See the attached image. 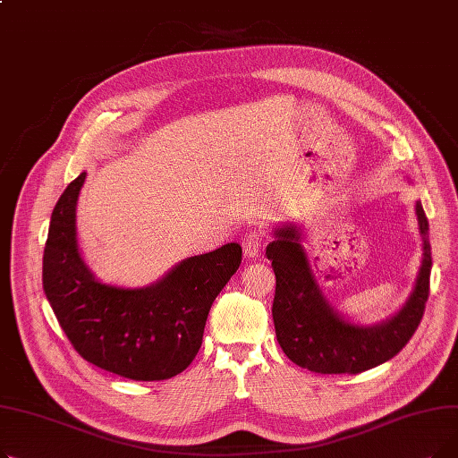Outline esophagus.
<instances>
[{
  "mask_svg": "<svg viewBox=\"0 0 458 458\" xmlns=\"http://www.w3.org/2000/svg\"><path fill=\"white\" fill-rule=\"evenodd\" d=\"M263 242H266V233L261 230H252L245 235L243 239V254L245 258H256L258 252L263 247Z\"/></svg>",
  "mask_w": 458,
  "mask_h": 458,
  "instance_id": "obj_1",
  "label": "esophagus"
}]
</instances>
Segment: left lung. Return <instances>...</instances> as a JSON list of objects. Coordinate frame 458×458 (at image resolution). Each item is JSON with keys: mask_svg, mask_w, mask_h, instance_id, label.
I'll use <instances>...</instances> for the list:
<instances>
[{"mask_svg": "<svg viewBox=\"0 0 458 458\" xmlns=\"http://www.w3.org/2000/svg\"><path fill=\"white\" fill-rule=\"evenodd\" d=\"M416 215L423 237L416 285L392 319L373 327L349 323L328 304L310 269L295 225L275 230V242L266 250L276 276L273 321L276 340L293 364L325 375H356L388 362L411 342L423 318L432 267L428 221L421 202H416Z\"/></svg>", "mask_w": 458, "mask_h": 458, "instance_id": "8db88e82", "label": "left lung"}]
</instances>
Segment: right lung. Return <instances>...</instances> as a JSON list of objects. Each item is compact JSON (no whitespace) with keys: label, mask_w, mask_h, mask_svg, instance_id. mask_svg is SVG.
<instances>
[{"label":"right lung","mask_w":458,"mask_h":458,"mask_svg":"<svg viewBox=\"0 0 458 458\" xmlns=\"http://www.w3.org/2000/svg\"><path fill=\"white\" fill-rule=\"evenodd\" d=\"M81 173L57 200L42 258L44 293L74 349L109 373L165 380L197 356L209 308L242 263V245L191 256L147 287L96 280L78 249Z\"/></svg>","instance_id":"1"}]
</instances>
